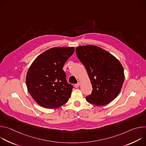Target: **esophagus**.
<instances>
[{
  "label": "esophagus",
  "mask_w": 146,
  "mask_h": 146,
  "mask_svg": "<svg viewBox=\"0 0 146 146\" xmlns=\"http://www.w3.org/2000/svg\"><path fill=\"white\" fill-rule=\"evenodd\" d=\"M80 86V82H78V83H77V84H76L74 85V87H75V88H78Z\"/></svg>",
  "instance_id": "34e87169"
}]
</instances>
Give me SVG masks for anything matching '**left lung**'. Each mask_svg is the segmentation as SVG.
Returning a JSON list of instances; mask_svg holds the SVG:
<instances>
[{
	"mask_svg": "<svg viewBox=\"0 0 146 146\" xmlns=\"http://www.w3.org/2000/svg\"><path fill=\"white\" fill-rule=\"evenodd\" d=\"M78 59L85 66L92 86L88 102L103 106L119 94L124 81L123 66L111 54L94 45L80 46L76 48Z\"/></svg>",
	"mask_w": 146,
	"mask_h": 146,
	"instance_id": "1",
	"label": "left lung"
}]
</instances>
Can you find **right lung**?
Masks as SVG:
<instances>
[{
    "label": "right lung",
    "instance_id": "obj_1",
    "mask_svg": "<svg viewBox=\"0 0 146 146\" xmlns=\"http://www.w3.org/2000/svg\"><path fill=\"white\" fill-rule=\"evenodd\" d=\"M74 51L73 47H54L40 54L32 62L27 74L26 84L40 106L55 109L68 101L73 86L67 82L62 68Z\"/></svg>",
    "mask_w": 146,
    "mask_h": 146
}]
</instances>
